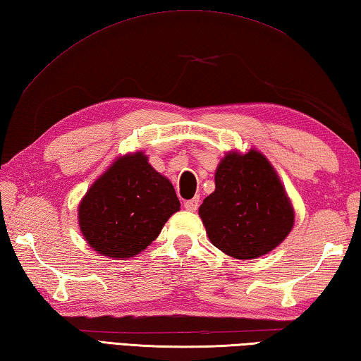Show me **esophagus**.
Here are the masks:
<instances>
[{"label":"esophagus","mask_w":361,"mask_h":361,"mask_svg":"<svg viewBox=\"0 0 361 361\" xmlns=\"http://www.w3.org/2000/svg\"><path fill=\"white\" fill-rule=\"evenodd\" d=\"M185 208L188 212H195L199 208V199H192V200H186L185 202Z\"/></svg>","instance_id":"obj_1"}]
</instances>
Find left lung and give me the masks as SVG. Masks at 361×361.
<instances>
[{"label": "left lung", "instance_id": "1", "mask_svg": "<svg viewBox=\"0 0 361 361\" xmlns=\"http://www.w3.org/2000/svg\"><path fill=\"white\" fill-rule=\"evenodd\" d=\"M216 189L199 214L212 243L235 259H255L286 240L293 207L276 170L257 149L227 153L214 173Z\"/></svg>", "mask_w": 361, "mask_h": 361}]
</instances>
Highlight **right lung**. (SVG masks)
I'll return each instance as SVG.
<instances>
[{"label":"right lung","mask_w":361,"mask_h":361,"mask_svg":"<svg viewBox=\"0 0 361 361\" xmlns=\"http://www.w3.org/2000/svg\"><path fill=\"white\" fill-rule=\"evenodd\" d=\"M180 200L142 152L118 158L85 194L78 226L88 245L110 259H129L158 238Z\"/></svg>","instance_id":"obj_1"}]
</instances>
